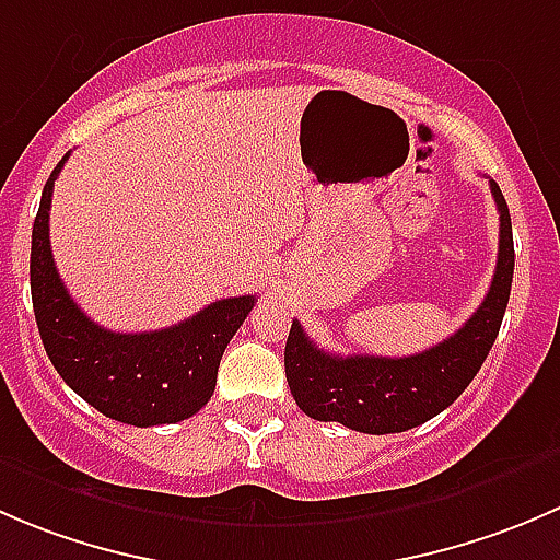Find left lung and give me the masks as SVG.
Here are the masks:
<instances>
[{
    "mask_svg": "<svg viewBox=\"0 0 560 560\" xmlns=\"http://www.w3.org/2000/svg\"><path fill=\"white\" fill-rule=\"evenodd\" d=\"M490 191L501 222L493 281L482 306L442 343L409 358H338L316 347L301 322L292 319L284 347L287 382L295 404L308 417L319 422H341L352 431L374 436L400 433L436 417L468 387L499 336L515 273L510 208L495 180H490Z\"/></svg>",
    "mask_w": 560,
    "mask_h": 560,
    "instance_id": "8db88e82",
    "label": "left lung"
}]
</instances>
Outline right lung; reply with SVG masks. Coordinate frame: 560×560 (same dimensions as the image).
Returning <instances> with one entry per match:
<instances>
[{"label":"right lung","mask_w":560,"mask_h":560,"mask_svg":"<svg viewBox=\"0 0 560 560\" xmlns=\"http://www.w3.org/2000/svg\"><path fill=\"white\" fill-rule=\"evenodd\" d=\"M65 160L45 184L32 228V306L45 352L61 380L110 420L138 428L186 420L211 400L219 360L257 298H224L151 332H113L89 319L50 254L48 211Z\"/></svg>","instance_id":"right-lung-1"}]
</instances>
